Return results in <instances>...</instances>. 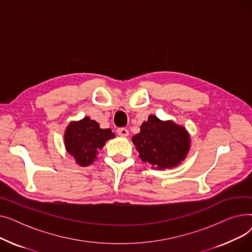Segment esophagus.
Returning a JSON list of instances; mask_svg holds the SVG:
<instances>
[{
    "instance_id": "obj_1",
    "label": "esophagus",
    "mask_w": 252,
    "mask_h": 252,
    "mask_svg": "<svg viewBox=\"0 0 252 252\" xmlns=\"http://www.w3.org/2000/svg\"><path fill=\"white\" fill-rule=\"evenodd\" d=\"M117 134L121 137H127L128 136V130L126 127H121L117 129Z\"/></svg>"
}]
</instances>
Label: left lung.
<instances>
[{"label": "left lung", "instance_id": "left-lung-1", "mask_svg": "<svg viewBox=\"0 0 252 252\" xmlns=\"http://www.w3.org/2000/svg\"><path fill=\"white\" fill-rule=\"evenodd\" d=\"M131 141L141 160L156 169L177 167L186 159L191 147L186 127L174 121H161L155 115H149Z\"/></svg>", "mask_w": 252, "mask_h": 252}]
</instances>
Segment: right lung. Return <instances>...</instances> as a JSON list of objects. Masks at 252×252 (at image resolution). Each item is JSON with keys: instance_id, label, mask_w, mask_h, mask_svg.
<instances>
[{"instance_id": "add662e5", "label": "right lung", "mask_w": 252, "mask_h": 252, "mask_svg": "<svg viewBox=\"0 0 252 252\" xmlns=\"http://www.w3.org/2000/svg\"><path fill=\"white\" fill-rule=\"evenodd\" d=\"M115 138L110 128H101L100 125L89 116L71 122L64 131L65 149L79 166H88L97 159L108 140Z\"/></svg>"}]
</instances>
